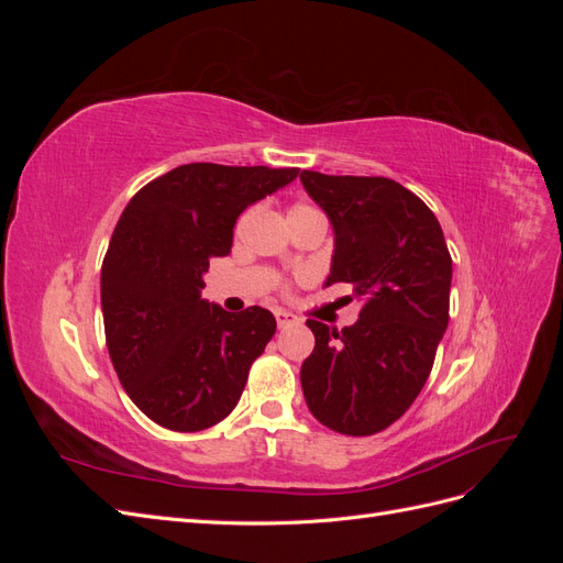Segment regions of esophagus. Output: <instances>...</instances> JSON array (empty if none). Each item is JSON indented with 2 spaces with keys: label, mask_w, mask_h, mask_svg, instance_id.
<instances>
[{
  "label": "esophagus",
  "mask_w": 563,
  "mask_h": 563,
  "mask_svg": "<svg viewBox=\"0 0 563 563\" xmlns=\"http://www.w3.org/2000/svg\"><path fill=\"white\" fill-rule=\"evenodd\" d=\"M275 317H277L279 329H288V327H294V323H298V321H300L296 314H291V312H284V310H277V312H275Z\"/></svg>",
  "instance_id": "1"
}]
</instances>
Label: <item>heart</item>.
I'll return each instance as SVG.
<instances>
[{"instance_id":"1","label":"heart","mask_w":563,"mask_h":563,"mask_svg":"<svg viewBox=\"0 0 563 563\" xmlns=\"http://www.w3.org/2000/svg\"><path fill=\"white\" fill-rule=\"evenodd\" d=\"M305 213H319L310 203H294L291 211H288V218H296V216H305Z\"/></svg>"}]
</instances>
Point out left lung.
I'll list each match as a JSON object with an SVG mask.
<instances>
[{"mask_svg":"<svg viewBox=\"0 0 563 563\" xmlns=\"http://www.w3.org/2000/svg\"><path fill=\"white\" fill-rule=\"evenodd\" d=\"M300 180L335 230L327 284H352L364 302L343 331L308 319L314 350L300 368L302 395L329 430L368 437L399 420L430 378L449 327L451 253L428 203L395 180Z\"/></svg>","mask_w":563,"mask_h":563,"instance_id":"1","label":"left lung"}]
</instances>
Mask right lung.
<instances>
[{"label":"right lung","mask_w":563,"mask_h":563,"mask_svg":"<svg viewBox=\"0 0 563 563\" xmlns=\"http://www.w3.org/2000/svg\"><path fill=\"white\" fill-rule=\"evenodd\" d=\"M300 168L183 164L131 197L100 267L106 343L131 401L174 432L228 418L251 364L277 331L269 310L201 300L211 258L228 255L249 203Z\"/></svg>","instance_id":"1"}]
</instances>
